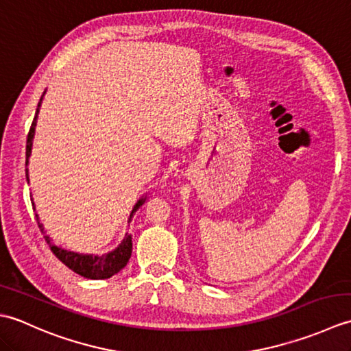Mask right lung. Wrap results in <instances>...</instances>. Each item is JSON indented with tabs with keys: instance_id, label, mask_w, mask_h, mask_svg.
Here are the masks:
<instances>
[{
	"instance_id": "1",
	"label": "right lung",
	"mask_w": 351,
	"mask_h": 351,
	"mask_svg": "<svg viewBox=\"0 0 351 351\" xmlns=\"http://www.w3.org/2000/svg\"><path fill=\"white\" fill-rule=\"evenodd\" d=\"M47 93V90L43 92L42 98L37 104V108H36V116L33 119V123H32V128H29L28 132V137H27V152H25V166L28 167V158L29 155H32V149H33V138H34V132H36V125H37V114H39L40 111V106H42V101H43V96ZM27 181H28V169H27ZM146 196H141L136 205H134L132 211L130 214V219L128 223L131 221L134 213H136L138 208L145 204ZM34 206V202H33ZM36 219H37V225H39L40 230L43 232V225L39 220V215L36 214ZM45 240L49 244V247L52 250V253L62 261V263L69 267L72 271H75L77 274L83 276L86 279H108L111 276L117 274L119 271L122 270V268L128 264V261L131 258V252H132V238L131 235L126 232L123 240L121 241V244L117 245L116 249H113L111 252L107 253H102V255H95V253H80V252H72L68 249H63L60 245H56L52 243L51 238L48 235H45Z\"/></svg>"
}]
</instances>
